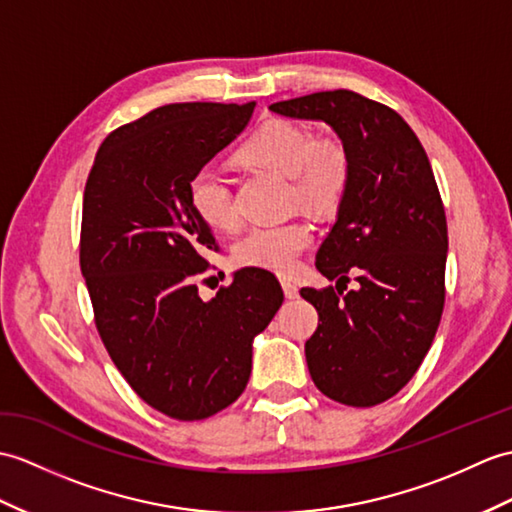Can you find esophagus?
<instances>
[{
  "instance_id": "1",
  "label": "esophagus",
  "mask_w": 512,
  "mask_h": 512,
  "mask_svg": "<svg viewBox=\"0 0 512 512\" xmlns=\"http://www.w3.org/2000/svg\"><path fill=\"white\" fill-rule=\"evenodd\" d=\"M281 288H283L285 299H296V296H299V288H296L290 279H281Z\"/></svg>"
}]
</instances>
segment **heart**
I'll list each match as a JSON object with an SVG mask.
<instances>
[{"label":"heart","instance_id":"b5f03b06","mask_svg":"<svg viewBox=\"0 0 512 512\" xmlns=\"http://www.w3.org/2000/svg\"><path fill=\"white\" fill-rule=\"evenodd\" d=\"M248 165L290 178L292 200L312 211L336 209L349 189L351 159L338 139L316 137L310 128L270 120L261 124L240 150ZM189 205L216 231H231L240 222L233 194L222 174L202 168L187 185ZM314 227L303 218L279 224H259L235 244L233 257L244 268H261L285 275L312 242Z\"/></svg>","mask_w":512,"mask_h":512}]
</instances>
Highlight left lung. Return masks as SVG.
Returning <instances> with one entry per match:
<instances>
[{"label": "left lung", "mask_w": 512, "mask_h": 512, "mask_svg": "<svg viewBox=\"0 0 512 512\" xmlns=\"http://www.w3.org/2000/svg\"><path fill=\"white\" fill-rule=\"evenodd\" d=\"M270 111L325 122L349 152V189L316 253L318 272L338 279L336 288L301 290L318 312L305 360L329 399L377 406L419 371L445 305L447 220L430 159L399 113L347 89ZM349 271L355 291L346 289Z\"/></svg>", "instance_id": "8db88e82"}]
</instances>
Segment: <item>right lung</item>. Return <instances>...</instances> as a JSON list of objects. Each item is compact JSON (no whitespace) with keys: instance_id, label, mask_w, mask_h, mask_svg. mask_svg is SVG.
<instances>
[{"instance_id":"1","label":"right lung","mask_w":512,"mask_h":512,"mask_svg":"<svg viewBox=\"0 0 512 512\" xmlns=\"http://www.w3.org/2000/svg\"><path fill=\"white\" fill-rule=\"evenodd\" d=\"M255 102L165 104L102 141L82 200L80 270L95 327L148 406L200 421L242 395L253 340L283 303L275 275L233 272L202 301L196 277L216 237L187 185L253 117Z\"/></svg>"}]
</instances>
